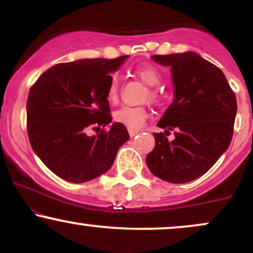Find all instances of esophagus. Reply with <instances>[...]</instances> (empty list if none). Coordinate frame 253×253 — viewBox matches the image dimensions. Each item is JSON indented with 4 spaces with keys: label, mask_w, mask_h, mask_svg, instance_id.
Returning a JSON list of instances; mask_svg holds the SVG:
<instances>
[{
    "label": "esophagus",
    "mask_w": 253,
    "mask_h": 253,
    "mask_svg": "<svg viewBox=\"0 0 253 253\" xmlns=\"http://www.w3.org/2000/svg\"><path fill=\"white\" fill-rule=\"evenodd\" d=\"M128 133H129L130 138H133V136H135L136 134H138L139 130L138 129H128Z\"/></svg>",
    "instance_id": "1"
}]
</instances>
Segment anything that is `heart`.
<instances>
[{"mask_svg":"<svg viewBox=\"0 0 253 253\" xmlns=\"http://www.w3.org/2000/svg\"><path fill=\"white\" fill-rule=\"evenodd\" d=\"M135 75L149 86H156L161 82L162 76L155 66L150 64H141L135 68ZM149 97L151 101H158L159 94L156 90H150ZM119 98V80L118 76H113L109 81L107 90V100L110 103H115ZM147 119V110L144 107L124 106L113 113V120L117 124L124 125L128 129H139Z\"/></svg>","mask_w":253,"mask_h":253,"instance_id":"heart-1","label":"heart"}]
</instances>
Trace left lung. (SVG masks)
Segmentation results:
<instances>
[{
  "instance_id": "1",
  "label": "left lung",
  "mask_w": 253,
  "mask_h": 253,
  "mask_svg": "<svg viewBox=\"0 0 253 253\" xmlns=\"http://www.w3.org/2000/svg\"><path fill=\"white\" fill-rule=\"evenodd\" d=\"M171 68L173 102L153 133L155 149L146 156L153 175L170 183L199 178L228 149L233 135L237 98L223 72L195 52L152 56ZM175 130V139L165 136Z\"/></svg>"
}]
</instances>
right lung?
Masks as SVG:
<instances>
[{"label":"right lung","mask_w":253,"mask_h":253,"mask_svg":"<svg viewBox=\"0 0 253 253\" xmlns=\"http://www.w3.org/2000/svg\"><path fill=\"white\" fill-rule=\"evenodd\" d=\"M128 56L80 59L52 66L32 85L27 98V132L32 149L60 178L91 181L110 169L118 150L129 139L126 127L88 135L89 127L112 123L107 100L110 74Z\"/></svg>","instance_id":"obj_1"}]
</instances>
